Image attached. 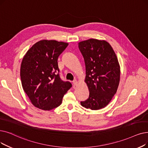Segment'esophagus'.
<instances>
[{
  "instance_id": "34e87169",
  "label": "esophagus",
  "mask_w": 148,
  "mask_h": 148,
  "mask_svg": "<svg viewBox=\"0 0 148 148\" xmlns=\"http://www.w3.org/2000/svg\"><path fill=\"white\" fill-rule=\"evenodd\" d=\"M73 85H74V87H75V86H77V84H78V82L77 81V80H74V81H73Z\"/></svg>"
}]
</instances>
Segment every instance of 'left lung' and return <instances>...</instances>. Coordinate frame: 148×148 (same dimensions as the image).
Returning <instances> with one entry per match:
<instances>
[{
    "label": "left lung",
    "mask_w": 148,
    "mask_h": 148,
    "mask_svg": "<svg viewBox=\"0 0 148 148\" xmlns=\"http://www.w3.org/2000/svg\"><path fill=\"white\" fill-rule=\"evenodd\" d=\"M86 67L85 82L89 98L81 105L91 110L106 106L116 93L120 82V67L110 44L104 40L89 38L78 43Z\"/></svg>",
    "instance_id": "8db88e82"
}]
</instances>
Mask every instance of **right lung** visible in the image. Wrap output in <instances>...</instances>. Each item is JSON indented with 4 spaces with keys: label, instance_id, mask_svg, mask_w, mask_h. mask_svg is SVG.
Instances as JSON below:
<instances>
[{
    "label": "right lung",
    "instance_id": "add662e5",
    "mask_svg": "<svg viewBox=\"0 0 148 148\" xmlns=\"http://www.w3.org/2000/svg\"><path fill=\"white\" fill-rule=\"evenodd\" d=\"M68 43L42 40L31 47L21 66L22 85L31 103L44 111L60 106L71 83L63 82L59 74L57 59Z\"/></svg>",
    "mask_w": 148,
    "mask_h": 148
}]
</instances>
